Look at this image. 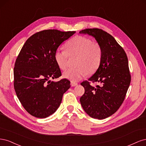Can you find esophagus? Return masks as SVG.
I'll list each match as a JSON object with an SVG mask.
<instances>
[{"mask_svg": "<svg viewBox=\"0 0 146 146\" xmlns=\"http://www.w3.org/2000/svg\"><path fill=\"white\" fill-rule=\"evenodd\" d=\"M70 85H71V86H75L77 85V83L71 82H70Z\"/></svg>", "mask_w": 146, "mask_h": 146, "instance_id": "34e87169", "label": "esophagus"}]
</instances>
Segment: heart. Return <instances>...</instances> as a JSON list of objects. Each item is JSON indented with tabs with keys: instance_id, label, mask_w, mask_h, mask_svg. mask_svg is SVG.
Returning a JSON list of instances; mask_svg holds the SVG:
<instances>
[{
	"instance_id": "heart-1",
	"label": "heart",
	"mask_w": 146,
	"mask_h": 146,
	"mask_svg": "<svg viewBox=\"0 0 146 146\" xmlns=\"http://www.w3.org/2000/svg\"><path fill=\"white\" fill-rule=\"evenodd\" d=\"M66 50L58 48L55 52V60L58 67L65 70L68 67L69 56H77L76 68L69 69L63 76L72 82L80 80L88 72L93 73L98 69L102 58V49L99 44L82 36L72 38L66 44Z\"/></svg>"
}]
</instances>
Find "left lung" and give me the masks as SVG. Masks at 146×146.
<instances>
[{
	"label": "left lung",
	"instance_id": "8db88e82",
	"mask_svg": "<svg viewBox=\"0 0 146 146\" xmlns=\"http://www.w3.org/2000/svg\"><path fill=\"white\" fill-rule=\"evenodd\" d=\"M79 33L94 37L102 49L99 68L88 81L81 83L85 93L80 101L90 117L104 119L115 113L125 98L131 81L128 58L114 37L102 29H87ZM90 82L100 85L94 87Z\"/></svg>",
	"mask_w": 146,
	"mask_h": 146
}]
</instances>
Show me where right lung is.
<instances>
[{"label":"right lung","mask_w":146,"mask_h":146,"mask_svg":"<svg viewBox=\"0 0 146 146\" xmlns=\"http://www.w3.org/2000/svg\"><path fill=\"white\" fill-rule=\"evenodd\" d=\"M75 33L42 30L31 36L21 48L15 64L14 88L22 105L33 116L46 118L54 113L70 87L67 79H50L61 76L55 51Z\"/></svg>","instance_id":"add662e5"}]
</instances>
